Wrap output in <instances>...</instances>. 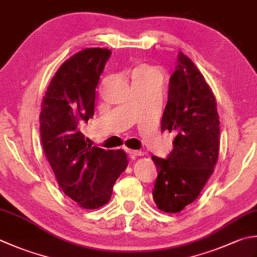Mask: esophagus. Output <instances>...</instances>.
Instances as JSON below:
<instances>
[{"mask_svg":"<svg viewBox=\"0 0 257 257\" xmlns=\"http://www.w3.org/2000/svg\"><path fill=\"white\" fill-rule=\"evenodd\" d=\"M125 152H127L129 154V156L132 158H136L138 157V156H142L143 153L139 152V150H133V149H125Z\"/></svg>","mask_w":257,"mask_h":257,"instance_id":"34e87169","label":"esophagus"}]
</instances>
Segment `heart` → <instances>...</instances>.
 <instances>
[{
  "instance_id": "b5f03b06",
  "label": "heart",
  "mask_w": 257,
  "mask_h": 257,
  "mask_svg": "<svg viewBox=\"0 0 257 257\" xmlns=\"http://www.w3.org/2000/svg\"><path fill=\"white\" fill-rule=\"evenodd\" d=\"M155 72L152 68L148 67H139L134 71V78L136 77H140V75H145V74H149Z\"/></svg>"
}]
</instances>
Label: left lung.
I'll return each mask as SVG.
<instances>
[{
  "mask_svg": "<svg viewBox=\"0 0 257 257\" xmlns=\"http://www.w3.org/2000/svg\"><path fill=\"white\" fill-rule=\"evenodd\" d=\"M169 79L163 132L175 133L167 158L153 156L158 176L153 190L157 207L178 213L195 202L214 172L219 153L216 100L203 74L183 52Z\"/></svg>",
  "mask_w": 257,
  "mask_h": 257,
  "instance_id": "left-lung-1",
  "label": "left lung"
}]
</instances>
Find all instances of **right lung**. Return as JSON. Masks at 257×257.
<instances>
[{"mask_svg": "<svg viewBox=\"0 0 257 257\" xmlns=\"http://www.w3.org/2000/svg\"><path fill=\"white\" fill-rule=\"evenodd\" d=\"M110 55L108 49L90 48L68 59L50 82L40 113L43 152L60 188L85 209L109 202L128 165L123 150L91 147L79 129L92 118L95 88Z\"/></svg>", "mask_w": 257, "mask_h": 257, "instance_id": "add662e5", "label": "right lung"}]
</instances>
